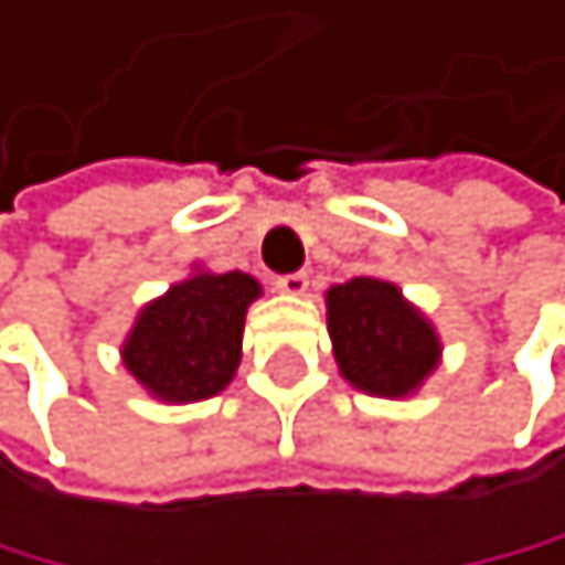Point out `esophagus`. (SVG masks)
Returning a JSON list of instances; mask_svg holds the SVG:
<instances>
[{"label":"esophagus","mask_w":565,"mask_h":565,"mask_svg":"<svg viewBox=\"0 0 565 565\" xmlns=\"http://www.w3.org/2000/svg\"><path fill=\"white\" fill-rule=\"evenodd\" d=\"M306 288H310V277H306V274L277 277V291H285V295H306Z\"/></svg>","instance_id":"1"}]
</instances>
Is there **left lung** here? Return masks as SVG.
Listing matches in <instances>:
<instances>
[{
	"instance_id": "left-lung-1",
	"label": "left lung",
	"mask_w": 565,
	"mask_h": 565,
	"mask_svg": "<svg viewBox=\"0 0 565 565\" xmlns=\"http://www.w3.org/2000/svg\"><path fill=\"white\" fill-rule=\"evenodd\" d=\"M324 306L339 375L360 393L407 399L444 360L436 324L393 280L353 277L331 285Z\"/></svg>"
}]
</instances>
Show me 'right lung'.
<instances>
[{"instance_id":"right-lung-1","label":"right lung","mask_w":565,"mask_h":565,"mask_svg":"<svg viewBox=\"0 0 565 565\" xmlns=\"http://www.w3.org/2000/svg\"><path fill=\"white\" fill-rule=\"evenodd\" d=\"M263 295L252 274H215L194 263L183 280L140 306L121 339V364L161 404H198L223 393L241 364L248 306Z\"/></svg>"}]
</instances>
